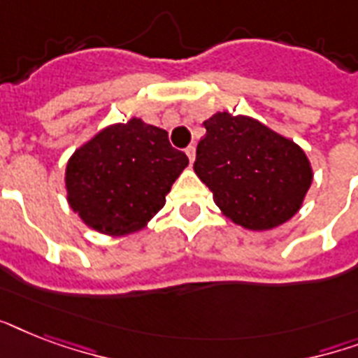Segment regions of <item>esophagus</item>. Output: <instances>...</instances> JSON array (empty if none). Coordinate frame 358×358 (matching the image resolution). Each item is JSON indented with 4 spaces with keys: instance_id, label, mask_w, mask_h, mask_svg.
Segmentation results:
<instances>
[{
    "instance_id": "34e87169",
    "label": "esophagus",
    "mask_w": 358,
    "mask_h": 358,
    "mask_svg": "<svg viewBox=\"0 0 358 358\" xmlns=\"http://www.w3.org/2000/svg\"><path fill=\"white\" fill-rule=\"evenodd\" d=\"M185 154H187V157H189V162H191V163L195 162V154H196L195 146H193V145L187 146V148H185Z\"/></svg>"
}]
</instances>
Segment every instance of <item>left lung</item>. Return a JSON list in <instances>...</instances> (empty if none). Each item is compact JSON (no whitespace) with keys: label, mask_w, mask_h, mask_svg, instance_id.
Masks as SVG:
<instances>
[{"label":"left lung","mask_w":358,"mask_h":358,"mask_svg":"<svg viewBox=\"0 0 358 358\" xmlns=\"http://www.w3.org/2000/svg\"><path fill=\"white\" fill-rule=\"evenodd\" d=\"M204 128L193 169L230 221L271 230L299 212L314 176L299 145L229 111L204 120Z\"/></svg>","instance_id":"1"}]
</instances>
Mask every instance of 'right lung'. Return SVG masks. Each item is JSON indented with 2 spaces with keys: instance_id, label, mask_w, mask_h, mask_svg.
<instances>
[{
  "instance_id": "add662e5",
  "label": "right lung",
  "mask_w": 358,
  "mask_h": 358,
  "mask_svg": "<svg viewBox=\"0 0 358 358\" xmlns=\"http://www.w3.org/2000/svg\"><path fill=\"white\" fill-rule=\"evenodd\" d=\"M187 163L165 129L134 117L108 126L72 154L66 199L87 227L108 236L131 234L165 206Z\"/></svg>"
}]
</instances>
